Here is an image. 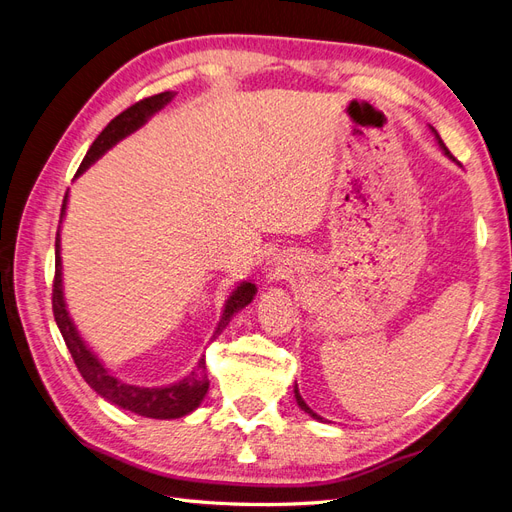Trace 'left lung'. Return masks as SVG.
<instances>
[{
    "instance_id": "left-lung-1",
    "label": "left lung",
    "mask_w": 512,
    "mask_h": 512,
    "mask_svg": "<svg viewBox=\"0 0 512 512\" xmlns=\"http://www.w3.org/2000/svg\"><path fill=\"white\" fill-rule=\"evenodd\" d=\"M431 132H433V134H436V138H438V145H440V149L444 151V156H448V158H451V160H455V158L451 156V151H448V149H446V145L442 143V138L438 136V132H436V130H433V128H431ZM294 397H297V404H299V408H301V410H305V412H307L309 416H312V418H316V421H322V416H318V414H316V412H314L312 408H309V406L305 404V401H303V397H301V393H299V389H297V384H294Z\"/></svg>"
}]
</instances>
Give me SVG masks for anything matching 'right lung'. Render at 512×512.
I'll list each match as a JSON object with an SVG mask.
<instances>
[{"label": "right lung", "instance_id": "1", "mask_svg": "<svg viewBox=\"0 0 512 512\" xmlns=\"http://www.w3.org/2000/svg\"><path fill=\"white\" fill-rule=\"evenodd\" d=\"M175 98L173 91H162L158 96L145 98L141 102L132 104L126 111L119 113L108 126L98 134V138L91 143L87 156L83 158L79 170H76V177L94 164L100 156L111 149L113 145H117L121 138H126L128 134L136 132L143 123L153 115L158 113L160 108H164L170 100ZM66 205H68V194L64 196V205H61V215H59V224L64 220L66 215ZM59 230L55 237V280H53V314H55V322L61 331V337L72 354V359L79 367L81 376L85 378V382L94 389L98 395H102L104 399L111 401V404L130 410L138 416H147V418H179L194 412L200 401L205 399L207 391H209V380H207V365H205V356H200V361L196 365V369L188 378H183L175 384L168 386H156V389H145V386H136V384H128L119 378H115L111 371H108L98 356L87 348V344L83 342V337L76 331L74 322L66 309V301H64V284H61V245H59ZM256 294V286L252 282H241L237 286V290L230 294V299L226 301L224 314L220 318L218 329H215V335L218 337L226 324L230 322L232 314H237L239 309H243L245 305H250Z\"/></svg>", "mask_w": 512, "mask_h": 512}]
</instances>
